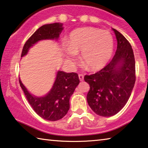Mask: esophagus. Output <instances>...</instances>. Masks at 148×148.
<instances>
[{
	"instance_id": "esophagus-1",
	"label": "esophagus",
	"mask_w": 148,
	"mask_h": 148,
	"mask_svg": "<svg viewBox=\"0 0 148 148\" xmlns=\"http://www.w3.org/2000/svg\"><path fill=\"white\" fill-rule=\"evenodd\" d=\"M78 76H79V80L80 81H83L84 80V75L82 74H79V75H78Z\"/></svg>"
}]
</instances>
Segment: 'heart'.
<instances>
[{"label":"heart","mask_w":148,"mask_h":148,"mask_svg":"<svg viewBox=\"0 0 148 148\" xmlns=\"http://www.w3.org/2000/svg\"><path fill=\"white\" fill-rule=\"evenodd\" d=\"M65 57L72 63L77 53L82 52L81 59L89 69L99 70L107 65L114 49V39L108 31L95 27L79 28L72 32L66 41Z\"/></svg>","instance_id":"obj_1"}]
</instances>
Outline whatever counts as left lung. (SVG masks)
Here are the masks:
<instances>
[{"instance_id":"obj_1","label":"left lung","mask_w":148,"mask_h":148,"mask_svg":"<svg viewBox=\"0 0 148 148\" xmlns=\"http://www.w3.org/2000/svg\"><path fill=\"white\" fill-rule=\"evenodd\" d=\"M117 49L111 61L100 71L84 76L90 84L87 95L89 106L101 116H111L127 103L136 81L135 59L132 46L115 29Z\"/></svg>"}]
</instances>
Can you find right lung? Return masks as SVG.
I'll list each match as a JSON object with an SVG mask.
<instances>
[{"label":"right lung","instance_id":"1","mask_svg":"<svg viewBox=\"0 0 148 148\" xmlns=\"http://www.w3.org/2000/svg\"><path fill=\"white\" fill-rule=\"evenodd\" d=\"M62 23H54L42 25L23 46L21 57L26 55L29 49L42 40H58L63 30ZM25 97L35 112L45 120L56 121L63 118L70 109V98L79 83L78 74L58 70L51 90L45 95L37 97L29 92L19 79Z\"/></svg>","mask_w":148,"mask_h":148}]
</instances>
